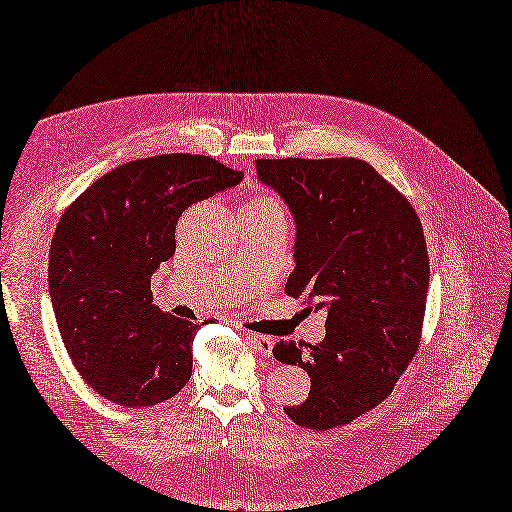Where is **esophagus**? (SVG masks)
Masks as SVG:
<instances>
[{"mask_svg":"<svg viewBox=\"0 0 512 512\" xmlns=\"http://www.w3.org/2000/svg\"><path fill=\"white\" fill-rule=\"evenodd\" d=\"M248 342L252 344L254 352L262 354V356H271L273 346H275V339L269 335H260V333H248Z\"/></svg>","mask_w":512,"mask_h":512,"instance_id":"obj_1","label":"esophagus"}]
</instances>
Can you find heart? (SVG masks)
<instances>
[{
	"label": "heart",
	"mask_w": 512,
	"mask_h": 512,
	"mask_svg": "<svg viewBox=\"0 0 512 512\" xmlns=\"http://www.w3.org/2000/svg\"><path fill=\"white\" fill-rule=\"evenodd\" d=\"M246 208H273V210H279L281 212V206L273 200V198H266V196H254Z\"/></svg>",
	"instance_id": "obj_1"
}]
</instances>
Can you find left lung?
I'll use <instances>...</instances> for the list:
<instances>
[{
  "label": "left lung",
  "instance_id": "obj_1",
  "mask_svg": "<svg viewBox=\"0 0 512 512\" xmlns=\"http://www.w3.org/2000/svg\"><path fill=\"white\" fill-rule=\"evenodd\" d=\"M256 170L296 218L285 294L327 308L321 344L273 348L310 377L308 398L283 410L316 431L348 425L392 394L419 350L429 287L421 218L358 158L256 160Z\"/></svg>",
  "mask_w": 512,
  "mask_h": 512
}]
</instances>
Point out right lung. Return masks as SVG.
Wrapping results in <instances>:
<instances>
[{"mask_svg": "<svg viewBox=\"0 0 512 512\" xmlns=\"http://www.w3.org/2000/svg\"><path fill=\"white\" fill-rule=\"evenodd\" d=\"M241 177L210 156L162 154L120 164L64 210L47 279L64 348L93 392L141 408L185 387L200 325L152 304V275L175 254L181 214Z\"/></svg>", "mask_w": 512, "mask_h": 512, "instance_id": "1", "label": "right lung"}]
</instances>
